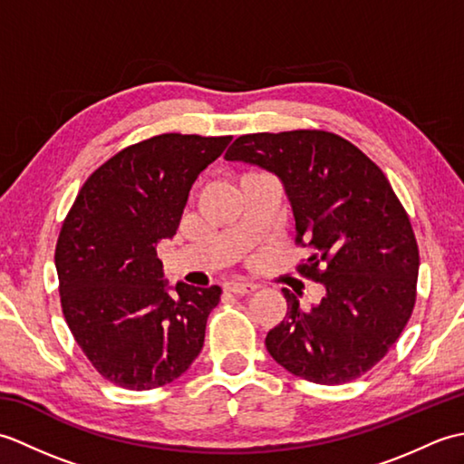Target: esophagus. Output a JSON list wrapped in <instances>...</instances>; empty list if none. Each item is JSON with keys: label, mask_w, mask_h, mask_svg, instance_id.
<instances>
[{"label": "esophagus", "mask_w": 464, "mask_h": 464, "mask_svg": "<svg viewBox=\"0 0 464 464\" xmlns=\"http://www.w3.org/2000/svg\"><path fill=\"white\" fill-rule=\"evenodd\" d=\"M225 289L235 295H249L253 291H257V285H253L249 281H229L225 283Z\"/></svg>", "instance_id": "obj_1"}]
</instances>
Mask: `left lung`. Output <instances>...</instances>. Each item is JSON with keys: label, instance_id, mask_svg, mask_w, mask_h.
I'll use <instances>...</instances> for the list:
<instances>
[{"label": "left lung", "instance_id": "left-lung-1", "mask_svg": "<svg viewBox=\"0 0 464 464\" xmlns=\"http://www.w3.org/2000/svg\"><path fill=\"white\" fill-rule=\"evenodd\" d=\"M225 160L279 177L295 241L313 251L301 271L324 287L311 309L283 289L287 314L267 333L269 354L311 382L361 377L395 344L417 299V239L387 177L353 143L317 130L241 135Z\"/></svg>", "mask_w": 464, "mask_h": 464}]
</instances>
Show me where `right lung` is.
<instances>
[{"instance_id": "add662e5", "label": "right lung", "mask_w": 464, "mask_h": 464, "mask_svg": "<svg viewBox=\"0 0 464 464\" xmlns=\"http://www.w3.org/2000/svg\"><path fill=\"white\" fill-rule=\"evenodd\" d=\"M231 137L163 133L92 173L55 247L69 331L103 379L130 391L163 387L191 367L221 287H171L157 245L171 239L187 197Z\"/></svg>"}]
</instances>
